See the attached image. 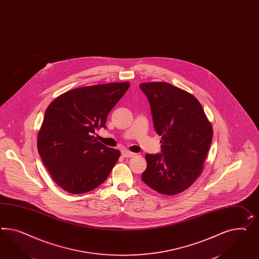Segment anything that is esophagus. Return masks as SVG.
<instances>
[{
	"label": "esophagus",
	"instance_id": "obj_1",
	"mask_svg": "<svg viewBox=\"0 0 259 259\" xmlns=\"http://www.w3.org/2000/svg\"><path fill=\"white\" fill-rule=\"evenodd\" d=\"M121 153H122V155L124 156V157H126V158H131V157L135 156V153H133V152L127 150V149H123Z\"/></svg>",
	"mask_w": 259,
	"mask_h": 259
}]
</instances>
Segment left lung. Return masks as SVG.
I'll return each mask as SVG.
<instances>
[{
    "instance_id": "1",
    "label": "left lung",
    "mask_w": 259,
    "mask_h": 259,
    "mask_svg": "<svg viewBox=\"0 0 259 259\" xmlns=\"http://www.w3.org/2000/svg\"><path fill=\"white\" fill-rule=\"evenodd\" d=\"M148 97L162 153L147 154L143 182L167 196L186 190L199 178L210 148L213 127L199 100L167 82L141 83Z\"/></svg>"
}]
</instances>
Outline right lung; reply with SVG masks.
Returning <instances> with one entry per match:
<instances>
[{"mask_svg": "<svg viewBox=\"0 0 259 259\" xmlns=\"http://www.w3.org/2000/svg\"><path fill=\"white\" fill-rule=\"evenodd\" d=\"M130 88L114 82L68 91L48 106L37 133V151L55 183L71 194L103 184L120 157L94 133Z\"/></svg>", "mask_w": 259, "mask_h": 259, "instance_id": "obj_1", "label": "right lung"}]
</instances>
